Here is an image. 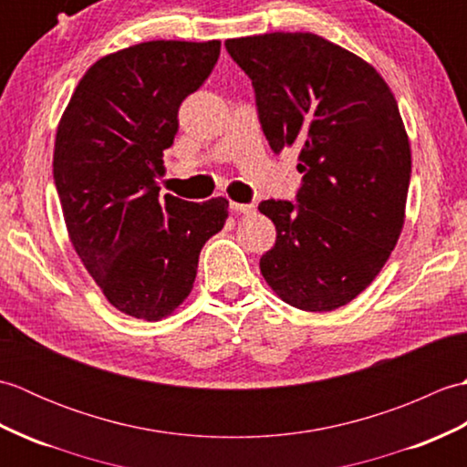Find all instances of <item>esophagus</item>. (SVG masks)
Listing matches in <instances>:
<instances>
[{
	"mask_svg": "<svg viewBox=\"0 0 467 467\" xmlns=\"http://www.w3.org/2000/svg\"><path fill=\"white\" fill-rule=\"evenodd\" d=\"M231 208L234 213H243V214H251L254 213L253 204H243V202H231Z\"/></svg>",
	"mask_w": 467,
	"mask_h": 467,
	"instance_id": "1",
	"label": "esophagus"
}]
</instances>
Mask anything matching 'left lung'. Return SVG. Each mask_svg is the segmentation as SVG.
Returning <instances> with one entry per match:
<instances>
[{
  "mask_svg": "<svg viewBox=\"0 0 467 467\" xmlns=\"http://www.w3.org/2000/svg\"><path fill=\"white\" fill-rule=\"evenodd\" d=\"M224 46L251 78L271 150L299 148L295 202L259 204L276 228L261 273L296 309H339L381 271L403 226L411 152L398 102L373 66L321 36Z\"/></svg>",
  "mask_w": 467,
  "mask_h": 467,
  "instance_id": "1",
  "label": "left lung"
}]
</instances>
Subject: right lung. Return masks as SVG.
<instances>
[{"mask_svg":"<svg viewBox=\"0 0 467 467\" xmlns=\"http://www.w3.org/2000/svg\"><path fill=\"white\" fill-rule=\"evenodd\" d=\"M221 42L136 44L76 86L59 120L54 182L67 234L106 299L136 319L171 315L192 291L202 244L228 201L158 198L178 108L211 76Z\"/></svg>","mask_w":467,"mask_h":467,"instance_id":"add662e5","label":"right lung"}]
</instances>
